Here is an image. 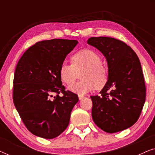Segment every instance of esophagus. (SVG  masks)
Returning a JSON list of instances; mask_svg holds the SVG:
<instances>
[{
	"label": "esophagus",
	"mask_w": 155,
	"mask_h": 155,
	"mask_svg": "<svg viewBox=\"0 0 155 155\" xmlns=\"http://www.w3.org/2000/svg\"><path fill=\"white\" fill-rule=\"evenodd\" d=\"M84 96H82V95H79V96H78V98H79V99L80 100H81V99H82L84 98Z\"/></svg>",
	"instance_id": "esophagus-1"
}]
</instances>
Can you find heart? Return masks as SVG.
I'll list each match as a JSON object with an SVG mask.
<instances>
[{
	"mask_svg": "<svg viewBox=\"0 0 155 155\" xmlns=\"http://www.w3.org/2000/svg\"><path fill=\"white\" fill-rule=\"evenodd\" d=\"M72 64L63 63L59 70V75L65 84H73L78 74L80 73L82 80L70 86L71 92L84 94L96 87H102L108 80L107 68L101 63L99 55L90 49L80 50L72 56Z\"/></svg>",
	"mask_w": 155,
	"mask_h": 155,
	"instance_id": "1",
	"label": "heart"
}]
</instances>
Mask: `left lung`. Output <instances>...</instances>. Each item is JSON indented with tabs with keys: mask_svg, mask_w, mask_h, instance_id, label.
I'll use <instances>...</instances> for the list:
<instances>
[{
	"mask_svg": "<svg viewBox=\"0 0 155 155\" xmlns=\"http://www.w3.org/2000/svg\"><path fill=\"white\" fill-rule=\"evenodd\" d=\"M87 44L107 59L108 80L100 94L91 96L94 124L114 133L137 121L145 101V84L140 60L124 41L111 37H91Z\"/></svg>",
	"mask_w": 155,
	"mask_h": 155,
	"instance_id": "1",
	"label": "left lung"
}]
</instances>
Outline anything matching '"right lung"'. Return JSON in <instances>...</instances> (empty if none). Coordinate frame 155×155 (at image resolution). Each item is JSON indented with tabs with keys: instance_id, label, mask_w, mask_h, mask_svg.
I'll return each instance as SVG.
<instances>
[{
	"instance_id": "1",
	"label": "right lung",
	"mask_w": 155,
	"mask_h": 155,
	"mask_svg": "<svg viewBox=\"0 0 155 155\" xmlns=\"http://www.w3.org/2000/svg\"><path fill=\"white\" fill-rule=\"evenodd\" d=\"M78 43L62 39L37 42L17 64L15 107L27 128L38 137L54 138L68 126L72 109L79 99L75 93L65 91L59 70Z\"/></svg>"
}]
</instances>
